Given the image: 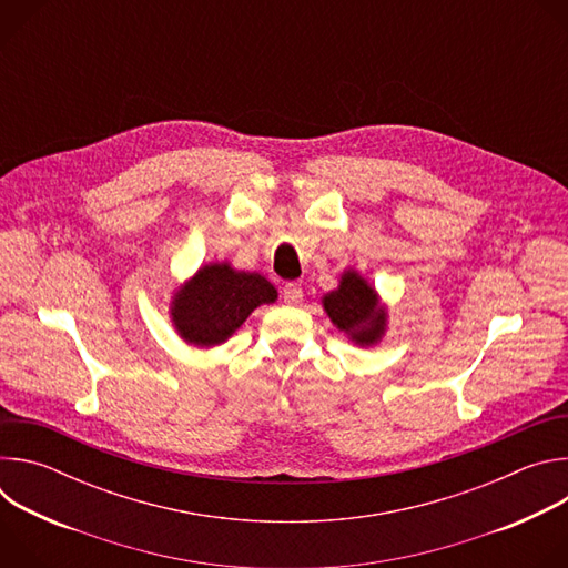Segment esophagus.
Wrapping results in <instances>:
<instances>
[{"mask_svg":"<svg viewBox=\"0 0 568 568\" xmlns=\"http://www.w3.org/2000/svg\"><path fill=\"white\" fill-rule=\"evenodd\" d=\"M283 298H285V303H290V305L301 303V301H303V290H301V285L287 283V285L283 287Z\"/></svg>","mask_w":568,"mask_h":568,"instance_id":"1","label":"esophagus"}]
</instances>
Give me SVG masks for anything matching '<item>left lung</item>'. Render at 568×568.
I'll return each mask as SVG.
<instances>
[{
  "mask_svg": "<svg viewBox=\"0 0 568 568\" xmlns=\"http://www.w3.org/2000/svg\"><path fill=\"white\" fill-rule=\"evenodd\" d=\"M333 326L344 333L348 342L359 348L377 346L388 328V307L382 303L379 292L355 267L339 276V285L321 296Z\"/></svg>",
  "mask_w": 568,
  "mask_h": 568,
  "instance_id": "left-lung-1",
  "label": "left lung"
}]
</instances>
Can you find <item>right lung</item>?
Returning a JSON list of instances; mask_svg holds the SVG:
<instances>
[{
  "label": "right lung",
  "mask_w": 568,
  "mask_h": 568,
  "mask_svg": "<svg viewBox=\"0 0 568 568\" xmlns=\"http://www.w3.org/2000/svg\"><path fill=\"white\" fill-rule=\"evenodd\" d=\"M276 298L278 290L263 274L215 261L173 290L169 314L182 342L209 351L231 339L256 307Z\"/></svg>",
  "instance_id": "obj_1"
}]
</instances>
